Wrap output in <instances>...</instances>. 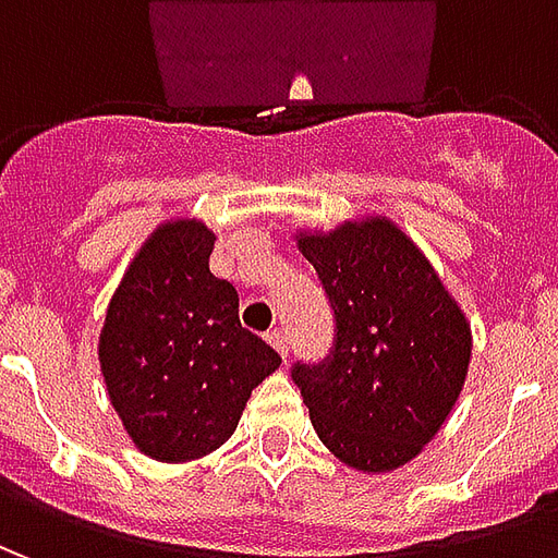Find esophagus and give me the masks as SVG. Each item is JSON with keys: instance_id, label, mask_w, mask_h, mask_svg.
<instances>
[{"instance_id": "esophagus-1", "label": "esophagus", "mask_w": 558, "mask_h": 558, "mask_svg": "<svg viewBox=\"0 0 558 558\" xmlns=\"http://www.w3.org/2000/svg\"><path fill=\"white\" fill-rule=\"evenodd\" d=\"M266 340L280 352V355H287L290 352V338H287V331L283 328H275V331H268Z\"/></svg>"}]
</instances>
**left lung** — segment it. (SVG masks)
Instances as JSON below:
<instances>
[{
	"instance_id": "8db88e82",
	"label": "left lung",
	"mask_w": 558,
	"mask_h": 558,
	"mask_svg": "<svg viewBox=\"0 0 558 558\" xmlns=\"http://www.w3.org/2000/svg\"><path fill=\"white\" fill-rule=\"evenodd\" d=\"M335 311V350L295 364L311 424L359 472L421 454L463 391L472 331L427 256L388 218L295 235Z\"/></svg>"
}]
</instances>
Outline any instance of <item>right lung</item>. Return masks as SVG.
<instances>
[{"label": "right lung", "mask_w": 558, "mask_h": 558, "mask_svg": "<svg viewBox=\"0 0 558 558\" xmlns=\"http://www.w3.org/2000/svg\"><path fill=\"white\" fill-rule=\"evenodd\" d=\"M203 220L160 223L110 299L98 340L107 395L128 436L160 463L206 457L230 439L280 355L239 323V292L208 271Z\"/></svg>", "instance_id": "add662e5"}]
</instances>
